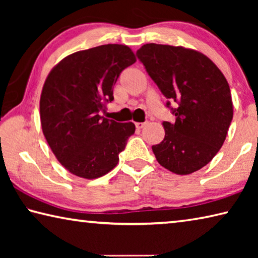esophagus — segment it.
<instances>
[{"label":"esophagus","instance_id":"1","mask_svg":"<svg viewBox=\"0 0 258 258\" xmlns=\"http://www.w3.org/2000/svg\"><path fill=\"white\" fill-rule=\"evenodd\" d=\"M135 126H137V128L141 130V128L145 127V126H146V123H135Z\"/></svg>","mask_w":258,"mask_h":258}]
</instances>
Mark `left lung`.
Returning a JSON list of instances; mask_svg holds the SVG:
<instances>
[{"mask_svg":"<svg viewBox=\"0 0 258 258\" xmlns=\"http://www.w3.org/2000/svg\"><path fill=\"white\" fill-rule=\"evenodd\" d=\"M137 55L175 116L164 121L165 138L152 146L157 160L178 175L203 168L223 146L233 118L224 75L206 55L182 46L149 43Z\"/></svg>","mask_w":258,"mask_h":258,"instance_id":"1","label":"left lung"}]
</instances>
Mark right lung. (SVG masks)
Wrapping results in <instances>:
<instances>
[{"mask_svg": "<svg viewBox=\"0 0 258 258\" xmlns=\"http://www.w3.org/2000/svg\"><path fill=\"white\" fill-rule=\"evenodd\" d=\"M135 62L126 45L106 44L78 51L52 69L43 86V134L56 159L72 174L97 178L118 164L135 132L133 123L103 118L120 73Z\"/></svg>", "mask_w": 258, "mask_h": 258, "instance_id": "right-lung-1", "label": "right lung"}]
</instances>
